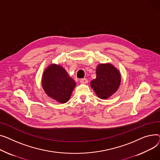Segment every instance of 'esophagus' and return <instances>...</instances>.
Listing matches in <instances>:
<instances>
[{
	"instance_id": "obj_1",
	"label": "esophagus",
	"mask_w": 160,
	"mask_h": 160,
	"mask_svg": "<svg viewBox=\"0 0 160 160\" xmlns=\"http://www.w3.org/2000/svg\"><path fill=\"white\" fill-rule=\"evenodd\" d=\"M80 82L81 83H83V84H87L88 82V79H86V78H82L80 80Z\"/></svg>"
}]
</instances>
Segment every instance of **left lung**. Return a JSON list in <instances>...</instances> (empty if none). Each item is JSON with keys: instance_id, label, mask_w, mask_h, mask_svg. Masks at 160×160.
Instances as JSON below:
<instances>
[{"instance_id": "left-lung-1", "label": "left lung", "mask_w": 160, "mask_h": 160, "mask_svg": "<svg viewBox=\"0 0 160 160\" xmlns=\"http://www.w3.org/2000/svg\"><path fill=\"white\" fill-rule=\"evenodd\" d=\"M121 82L119 70L110 63L100 64L97 67L96 78L90 86L97 96L102 99L110 98L118 90Z\"/></svg>"}]
</instances>
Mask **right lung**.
Returning <instances> with one entry per match:
<instances>
[{
	"instance_id": "right-lung-1",
	"label": "right lung",
	"mask_w": 160,
	"mask_h": 160,
	"mask_svg": "<svg viewBox=\"0 0 160 160\" xmlns=\"http://www.w3.org/2000/svg\"><path fill=\"white\" fill-rule=\"evenodd\" d=\"M42 86L50 98L65 103L70 99L76 82L61 65L52 64L43 73Z\"/></svg>"
}]
</instances>
